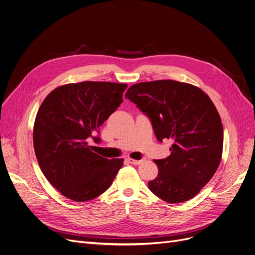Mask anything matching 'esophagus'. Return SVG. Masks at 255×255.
Segmentation results:
<instances>
[{"mask_svg":"<svg viewBox=\"0 0 255 255\" xmlns=\"http://www.w3.org/2000/svg\"><path fill=\"white\" fill-rule=\"evenodd\" d=\"M127 161H128L129 163H131V164H134V165H138V164H140V163H141L140 160L132 159V158H128V159H127Z\"/></svg>","mask_w":255,"mask_h":255,"instance_id":"esophagus-1","label":"esophagus"}]
</instances>
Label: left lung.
<instances>
[{
    "label": "left lung",
    "instance_id": "left-lung-1",
    "mask_svg": "<svg viewBox=\"0 0 255 255\" xmlns=\"http://www.w3.org/2000/svg\"><path fill=\"white\" fill-rule=\"evenodd\" d=\"M125 97L151 119L159 141L173 140L170 155L154 160L158 176L149 189L170 204L193 198L221 161L223 126L215 105L203 90L171 79L135 84Z\"/></svg>",
    "mask_w": 255,
    "mask_h": 255
}]
</instances>
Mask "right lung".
Masks as SVG:
<instances>
[{
	"instance_id": "add662e5",
	"label": "right lung",
	"mask_w": 255,
	"mask_h": 255,
	"mask_svg": "<svg viewBox=\"0 0 255 255\" xmlns=\"http://www.w3.org/2000/svg\"><path fill=\"white\" fill-rule=\"evenodd\" d=\"M126 84L83 82L52 90L40 105L34 150L47 181L74 202H88L110 188L124 159L92 152L88 137L123 102ZM99 140V138H96Z\"/></svg>"
}]
</instances>
